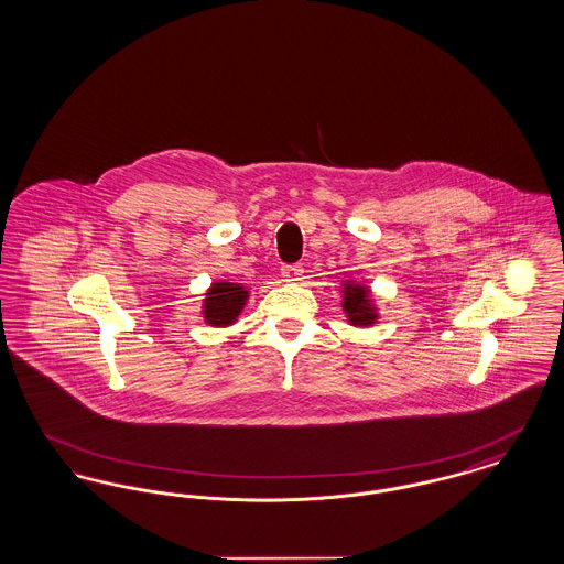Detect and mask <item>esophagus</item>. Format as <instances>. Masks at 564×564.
Wrapping results in <instances>:
<instances>
[{
    "label": "esophagus",
    "instance_id": "34e87169",
    "mask_svg": "<svg viewBox=\"0 0 564 564\" xmlns=\"http://www.w3.org/2000/svg\"><path fill=\"white\" fill-rule=\"evenodd\" d=\"M302 272H304V269H302L300 264H285V267L281 269V274H283V279H285V281H290V283H295V281H300V279H302Z\"/></svg>",
    "mask_w": 564,
    "mask_h": 564
}]
</instances>
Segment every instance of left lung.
I'll list each match as a JSON object with an SVG mask.
<instances>
[{
	"instance_id": "left-lung-1",
	"label": "left lung",
	"mask_w": 564,
	"mask_h": 564,
	"mask_svg": "<svg viewBox=\"0 0 564 564\" xmlns=\"http://www.w3.org/2000/svg\"><path fill=\"white\" fill-rule=\"evenodd\" d=\"M343 294H345L343 308L352 325L366 327L376 322L375 304H372L370 292L366 288H361L359 283H345Z\"/></svg>"
}]
</instances>
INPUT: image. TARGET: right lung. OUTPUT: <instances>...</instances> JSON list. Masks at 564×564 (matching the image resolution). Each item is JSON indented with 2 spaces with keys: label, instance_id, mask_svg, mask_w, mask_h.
<instances>
[{
  "label": "right lung",
  "instance_id": "right-lung-1",
  "mask_svg": "<svg viewBox=\"0 0 564 564\" xmlns=\"http://www.w3.org/2000/svg\"><path fill=\"white\" fill-rule=\"evenodd\" d=\"M249 292L239 285V283H226L219 281L214 283L212 290L207 292L205 297V322L215 327H224L230 323L237 322V317L241 315L242 306L247 302Z\"/></svg>",
  "mask_w": 564,
  "mask_h": 564
}]
</instances>
